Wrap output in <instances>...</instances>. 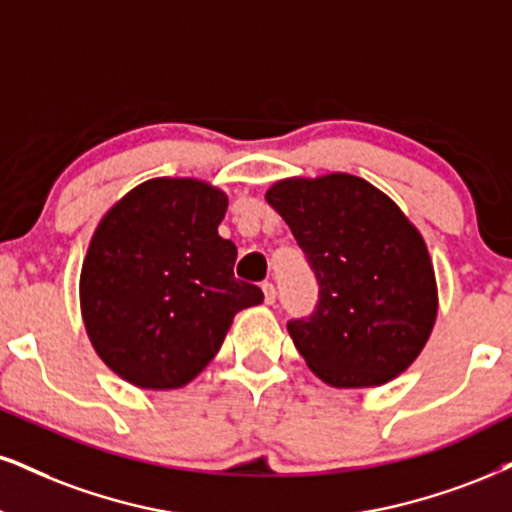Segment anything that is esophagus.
I'll return each instance as SVG.
<instances>
[{
  "instance_id": "esophagus-1",
  "label": "esophagus",
  "mask_w": 512,
  "mask_h": 512,
  "mask_svg": "<svg viewBox=\"0 0 512 512\" xmlns=\"http://www.w3.org/2000/svg\"><path fill=\"white\" fill-rule=\"evenodd\" d=\"M261 289H263V296H266V304H275V296H277V292H275V285H273V282H263Z\"/></svg>"
}]
</instances>
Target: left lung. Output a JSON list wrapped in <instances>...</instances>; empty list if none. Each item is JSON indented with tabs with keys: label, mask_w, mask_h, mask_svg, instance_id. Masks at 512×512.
Wrapping results in <instances>:
<instances>
[{
	"label": "left lung",
	"mask_w": 512,
	"mask_h": 512,
	"mask_svg": "<svg viewBox=\"0 0 512 512\" xmlns=\"http://www.w3.org/2000/svg\"><path fill=\"white\" fill-rule=\"evenodd\" d=\"M266 201L320 285L313 315L287 323L308 368L337 389L380 387L401 375L425 349L439 308L418 227L349 173L280 180Z\"/></svg>",
	"instance_id": "left-lung-1"
}]
</instances>
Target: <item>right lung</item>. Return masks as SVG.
<instances>
[{
	"instance_id": "right-lung-1",
	"label": "right lung",
	"mask_w": 512,
	"mask_h": 512,
	"mask_svg": "<svg viewBox=\"0 0 512 512\" xmlns=\"http://www.w3.org/2000/svg\"><path fill=\"white\" fill-rule=\"evenodd\" d=\"M227 194L154 178L116 201L87 246L80 311L97 356L140 389H180L213 361L232 318L263 292L237 280L218 235Z\"/></svg>"
}]
</instances>
